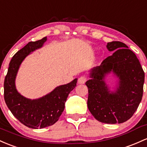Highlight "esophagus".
<instances>
[{
    "label": "esophagus",
    "mask_w": 147,
    "mask_h": 147,
    "mask_svg": "<svg viewBox=\"0 0 147 147\" xmlns=\"http://www.w3.org/2000/svg\"><path fill=\"white\" fill-rule=\"evenodd\" d=\"M86 82V77L84 76H84L80 77V78L78 79V83L80 84H84Z\"/></svg>",
    "instance_id": "esophagus-1"
}]
</instances>
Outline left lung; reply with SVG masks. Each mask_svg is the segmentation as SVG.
Listing matches in <instances>:
<instances>
[{"instance_id":"obj_1","label":"left lung","mask_w":147,"mask_h":147,"mask_svg":"<svg viewBox=\"0 0 147 147\" xmlns=\"http://www.w3.org/2000/svg\"><path fill=\"white\" fill-rule=\"evenodd\" d=\"M107 48L114 52L92 69L91 80L86 82L87 105L98 121L121 123L131 118L141 102L144 72L136 55L125 44L113 41L107 43ZM111 71L119 78L115 92H111L104 82V77Z\"/></svg>"}]
</instances>
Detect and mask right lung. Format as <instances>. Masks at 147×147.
Instances as JSON below:
<instances>
[{
    "label": "right lung",
    "instance_id": "add662e5",
    "mask_svg": "<svg viewBox=\"0 0 147 147\" xmlns=\"http://www.w3.org/2000/svg\"><path fill=\"white\" fill-rule=\"evenodd\" d=\"M47 41V37L30 42L17 51L9 64L4 81V98L9 110L19 121L30 128L38 129L53 125L63 112L65 102L71 91L75 88L77 79L67 84L61 85L43 97L28 99L17 91L15 79L21 63L35 50L40 49Z\"/></svg>",
    "mask_w": 147,
    "mask_h": 147
}]
</instances>
